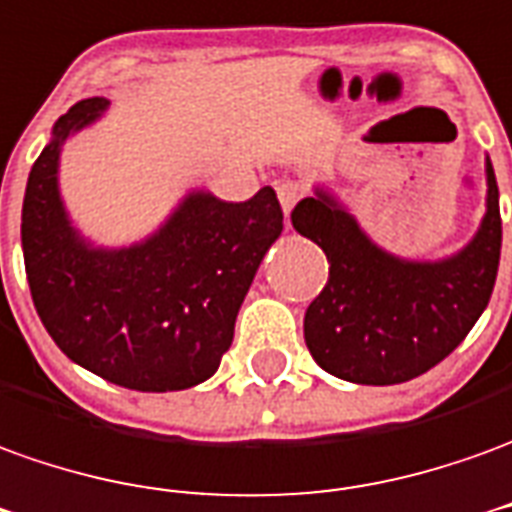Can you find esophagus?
I'll return each instance as SVG.
<instances>
[{
	"mask_svg": "<svg viewBox=\"0 0 512 512\" xmlns=\"http://www.w3.org/2000/svg\"><path fill=\"white\" fill-rule=\"evenodd\" d=\"M277 196H280V205L285 213H291L293 207L299 205V199L305 196V185H299V182L285 180L277 185Z\"/></svg>",
	"mask_w": 512,
	"mask_h": 512,
	"instance_id": "34e87169",
	"label": "esophagus"
}]
</instances>
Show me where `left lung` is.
Listing matches in <instances>:
<instances>
[{
  "instance_id": "left-lung-1",
  "label": "left lung",
  "mask_w": 512,
  "mask_h": 512,
  "mask_svg": "<svg viewBox=\"0 0 512 512\" xmlns=\"http://www.w3.org/2000/svg\"><path fill=\"white\" fill-rule=\"evenodd\" d=\"M488 213L477 238L441 263L382 252L355 219L318 194L293 207V227L330 263L305 313V341L324 371L360 385H399L438 366L488 305L502 252L499 188L488 163Z\"/></svg>"
}]
</instances>
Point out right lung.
Listing matches in <instances>:
<instances>
[{
  "mask_svg": "<svg viewBox=\"0 0 512 512\" xmlns=\"http://www.w3.org/2000/svg\"><path fill=\"white\" fill-rule=\"evenodd\" d=\"M105 107L102 96L77 102L32 163L21 207L32 302L60 352L102 380L182 391L213 377L230 349L241 302L282 232V207L271 185L246 202L191 194L146 244L91 249L66 219L57 155Z\"/></svg>",
  "mask_w": 512,
  "mask_h": 512,
  "instance_id": "1",
  "label": "right lung"
}]
</instances>
